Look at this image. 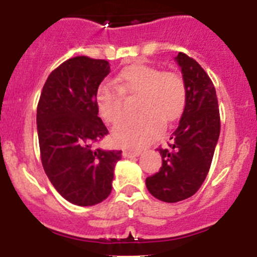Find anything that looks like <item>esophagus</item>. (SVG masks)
Returning a JSON list of instances; mask_svg holds the SVG:
<instances>
[{
    "instance_id": "1",
    "label": "esophagus",
    "mask_w": 257,
    "mask_h": 257,
    "mask_svg": "<svg viewBox=\"0 0 257 257\" xmlns=\"http://www.w3.org/2000/svg\"><path fill=\"white\" fill-rule=\"evenodd\" d=\"M140 153H142L140 151H123V157H126V158H131V157L140 156Z\"/></svg>"
}]
</instances>
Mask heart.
<instances>
[{
  "mask_svg": "<svg viewBox=\"0 0 257 257\" xmlns=\"http://www.w3.org/2000/svg\"><path fill=\"white\" fill-rule=\"evenodd\" d=\"M138 96L135 110L113 130V140L130 148H142L161 134L162 124L181 117L188 101L184 77L175 70L148 64H134L117 74L114 85L103 82L95 92L97 113L106 123H117L124 115L123 97Z\"/></svg>",
  "mask_w": 257,
  "mask_h": 257,
  "instance_id": "b5f03b06",
  "label": "heart"
}]
</instances>
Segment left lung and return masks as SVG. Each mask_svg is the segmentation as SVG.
<instances>
[{
	"label": "left lung",
	"instance_id": "8db88e82",
	"mask_svg": "<svg viewBox=\"0 0 257 257\" xmlns=\"http://www.w3.org/2000/svg\"><path fill=\"white\" fill-rule=\"evenodd\" d=\"M175 60L187 82V106L169 147L158 148L162 167L145 180L152 196L169 203L189 198L201 188L220 135L219 104L211 78L187 54L179 52Z\"/></svg>",
	"mask_w": 257,
	"mask_h": 257
}]
</instances>
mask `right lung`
<instances>
[{
	"label": "right lung",
	"mask_w": 257,
	"mask_h": 257,
	"mask_svg": "<svg viewBox=\"0 0 257 257\" xmlns=\"http://www.w3.org/2000/svg\"><path fill=\"white\" fill-rule=\"evenodd\" d=\"M109 72L103 59H68L47 77L38 100L42 166L54 188L77 206L97 205L110 194L114 166L122 158V151L92 148L108 135L95 92Z\"/></svg>",
	"instance_id": "add662e5"
}]
</instances>
